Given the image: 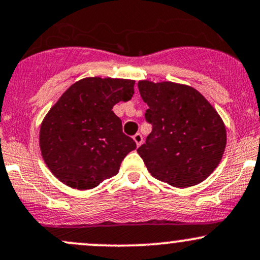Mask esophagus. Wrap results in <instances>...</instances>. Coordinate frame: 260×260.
<instances>
[{"mask_svg":"<svg viewBox=\"0 0 260 260\" xmlns=\"http://www.w3.org/2000/svg\"><path fill=\"white\" fill-rule=\"evenodd\" d=\"M133 139H135L137 147H139L142 144V142H143V137H142L141 133H137V135L133 136Z\"/></svg>","mask_w":260,"mask_h":260,"instance_id":"34e87169","label":"esophagus"}]
</instances>
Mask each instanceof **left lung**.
<instances>
[{"mask_svg": "<svg viewBox=\"0 0 260 260\" xmlns=\"http://www.w3.org/2000/svg\"><path fill=\"white\" fill-rule=\"evenodd\" d=\"M139 93L153 131L137 149L154 178L175 187L207 179L223 156L227 133L217 111L196 88L141 80Z\"/></svg>", "mask_w": 260, "mask_h": 260, "instance_id": "8db88e82", "label": "left lung"}]
</instances>
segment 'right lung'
I'll list each match as a JSON object with an SVG mask.
<instances>
[{"mask_svg":"<svg viewBox=\"0 0 260 260\" xmlns=\"http://www.w3.org/2000/svg\"><path fill=\"white\" fill-rule=\"evenodd\" d=\"M135 80L85 78L51 106L41 124L43 160L58 180L78 190L93 189L118 173L136 142L122 132L112 111L129 101Z\"/></svg>","mask_w":260,"mask_h":260,"instance_id":"right-lung-1","label":"right lung"}]
</instances>
